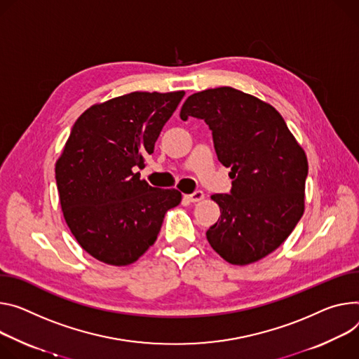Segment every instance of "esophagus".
Segmentation results:
<instances>
[{
	"label": "esophagus",
	"mask_w": 359,
	"mask_h": 359,
	"mask_svg": "<svg viewBox=\"0 0 359 359\" xmlns=\"http://www.w3.org/2000/svg\"><path fill=\"white\" fill-rule=\"evenodd\" d=\"M205 198V193L202 191V190H196L194 193H191V194H184V199L187 201V202H201L202 199Z\"/></svg>",
	"instance_id": "1"
}]
</instances>
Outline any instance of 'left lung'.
<instances>
[{"label": "left lung", "instance_id": "1", "mask_svg": "<svg viewBox=\"0 0 359 359\" xmlns=\"http://www.w3.org/2000/svg\"><path fill=\"white\" fill-rule=\"evenodd\" d=\"M180 117L206 121L217 158L233 179L231 194L212 196L222 215L206 232L210 246L232 265L264 259L304 215V149L275 107L232 87L189 95Z\"/></svg>", "mask_w": 359, "mask_h": 359}]
</instances>
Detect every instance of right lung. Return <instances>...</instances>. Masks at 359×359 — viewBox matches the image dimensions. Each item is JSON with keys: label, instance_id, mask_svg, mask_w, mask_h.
I'll return each instance as SVG.
<instances>
[{"label": "right lung", "instance_id": "obj_1", "mask_svg": "<svg viewBox=\"0 0 359 359\" xmlns=\"http://www.w3.org/2000/svg\"><path fill=\"white\" fill-rule=\"evenodd\" d=\"M184 91H135L87 109L74 123L55 163L64 219L93 257L126 266L156 242L169 209L182 202L176 189L140 179L163 126Z\"/></svg>", "mask_w": 359, "mask_h": 359}]
</instances>
